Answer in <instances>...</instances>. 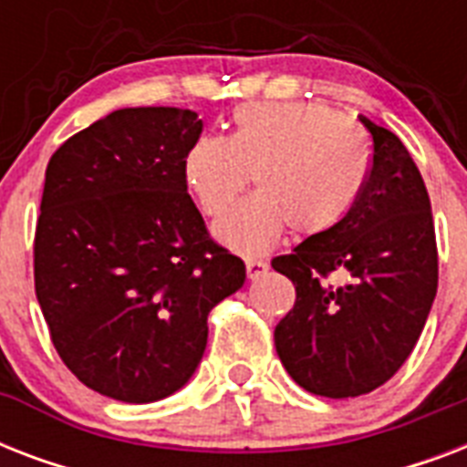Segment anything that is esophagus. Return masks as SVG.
Here are the masks:
<instances>
[{
    "label": "esophagus",
    "mask_w": 467,
    "mask_h": 467,
    "mask_svg": "<svg viewBox=\"0 0 467 467\" xmlns=\"http://www.w3.org/2000/svg\"><path fill=\"white\" fill-rule=\"evenodd\" d=\"M244 266H247L249 278H259V276H264L266 271H269V264L262 262V259H247V262H244Z\"/></svg>",
    "instance_id": "esophagus-1"
}]
</instances>
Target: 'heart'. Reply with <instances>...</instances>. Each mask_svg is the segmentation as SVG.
Here are the masks:
<instances>
[{
	"label": "heart",
	"mask_w": 467,
	"mask_h": 467,
	"mask_svg": "<svg viewBox=\"0 0 467 467\" xmlns=\"http://www.w3.org/2000/svg\"><path fill=\"white\" fill-rule=\"evenodd\" d=\"M361 128L312 101H256L233 113L230 138L201 135L183 155V182L205 215H220L255 179L257 193L223 215L215 237L254 256L281 240L332 233L361 201L370 176Z\"/></svg>",
	"instance_id": "heart-1"
}]
</instances>
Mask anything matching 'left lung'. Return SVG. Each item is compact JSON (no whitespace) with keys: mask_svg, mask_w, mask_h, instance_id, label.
Here are the masks:
<instances>
[{"mask_svg":"<svg viewBox=\"0 0 467 467\" xmlns=\"http://www.w3.org/2000/svg\"><path fill=\"white\" fill-rule=\"evenodd\" d=\"M373 164L344 223L307 237L271 266L296 285L274 341L300 388L356 398L388 383L412 354L439 285L427 186L398 135L358 116ZM339 275L341 282H332Z\"/></svg>","mask_w":467,"mask_h":467,"instance_id":"8db88e82","label":"left lung"}]
</instances>
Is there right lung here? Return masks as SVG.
Here are the masks:
<instances>
[{
    "label": "right lung",
    "mask_w": 467,
    "mask_h": 467,
    "mask_svg": "<svg viewBox=\"0 0 467 467\" xmlns=\"http://www.w3.org/2000/svg\"><path fill=\"white\" fill-rule=\"evenodd\" d=\"M201 130L189 109H120L47 161L36 296L62 363L106 398L140 405L189 383L208 312L247 276L186 191Z\"/></svg>",
    "instance_id": "add662e5"
}]
</instances>
